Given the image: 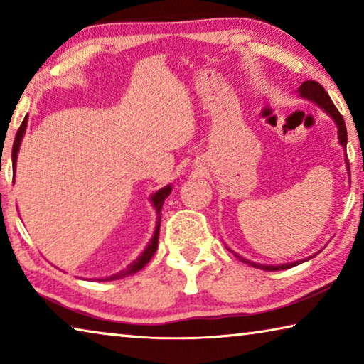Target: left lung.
<instances>
[{
    "instance_id": "1",
    "label": "left lung",
    "mask_w": 364,
    "mask_h": 364,
    "mask_svg": "<svg viewBox=\"0 0 364 364\" xmlns=\"http://www.w3.org/2000/svg\"><path fill=\"white\" fill-rule=\"evenodd\" d=\"M299 95L301 97H306V100L316 102L319 107L326 110V112L332 117V120H334L337 125L338 141H341V144L343 147L347 146V128H345L343 117L341 115V112H338L337 107L334 106V102H332V100L329 97V95L326 93V90L323 88V86L318 82H315V80H306V82L301 83V86L299 88ZM241 260L252 264V267H257V268L264 269V271H279V269H286V268H291V267H295V264H299L297 262L287 263V264H257V263H250L249 260H245V258H241Z\"/></svg>"
}]
</instances>
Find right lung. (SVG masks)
<instances>
[{"label": "right lung", "instance_id": "right-lung-1", "mask_svg": "<svg viewBox=\"0 0 364 364\" xmlns=\"http://www.w3.org/2000/svg\"><path fill=\"white\" fill-rule=\"evenodd\" d=\"M26 127H27V117L23 119L22 125L19 127V130H17V134H16V139H14V146H12V164L16 165V159H17V152H19V147H21V141H22V136L23 133H26ZM171 193V188L170 186H165L160 191H157L156 194H154L151 199H152V205L156 207V212H157V226H156V231H154V236L151 237L149 244L146 245V249L143 254H141L136 260L132 262L125 269L119 271V273L115 274H110V276H104V278H97V281H115V279H122L125 278V276H130V274H134L138 273L139 269H143L147 263H149V260L152 258V255L156 254L157 250V244H159V231H160V213H162V205H164V200L167 199V197L170 196Z\"/></svg>", "mask_w": 364, "mask_h": 364}]
</instances>
